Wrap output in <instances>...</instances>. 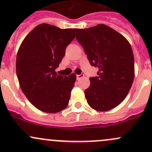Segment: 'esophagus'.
Masks as SVG:
<instances>
[{"label": "esophagus", "instance_id": "esophagus-1", "mask_svg": "<svg viewBox=\"0 0 152 152\" xmlns=\"http://www.w3.org/2000/svg\"><path fill=\"white\" fill-rule=\"evenodd\" d=\"M84 76V75L83 74H81V75H76V79H77L78 80H79L80 79H81V78Z\"/></svg>", "mask_w": 152, "mask_h": 152}]
</instances>
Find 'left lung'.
<instances>
[{"mask_svg":"<svg viewBox=\"0 0 152 152\" xmlns=\"http://www.w3.org/2000/svg\"><path fill=\"white\" fill-rule=\"evenodd\" d=\"M75 31L91 66L99 68L97 76L90 78L89 87L84 91L86 101L97 111L113 109L126 97L134 79L131 45L105 24Z\"/></svg>","mask_w":152,"mask_h":152,"instance_id":"left-lung-1","label":"left lung"}]
</instances>
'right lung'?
I'll list each match as a JSON object with an SVG mask.
<instances>
[{"label":"right lung","mask_w":152,"mask_h":152,"mask_svg":"<svg viewBox=\"0 0 152 152\" xmlns=\"http://www.w3.org/2000/svg\"><path fill=\"white\" fill-rule=\"evenodd\" d=\"M74 30L39 24L18 50L16 68L20 87L30 102L45 113H58L68 104L76 76L58 75L55 70L75 38Z\"/></svg>","instance_id":"1"}]
</instances>
